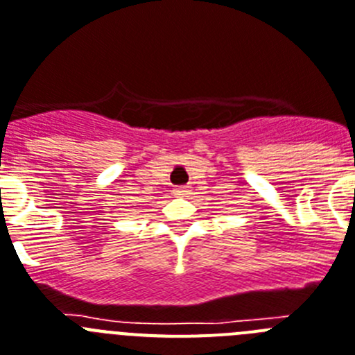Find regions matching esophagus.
Instances as JSON below:
<instances>
[{
	"mask_svg": "<svg viewBox=\"0 0 355 355\" xmlns=\"http://www.w3.org/2000/svg\"><path fill=\"white\" fill-rule=\"evenodd\" d=\"M175 195H177V196H186L187 195V189H186V187H175Z\"/></svg>",
	"mask_w": 355,
	"mask_h": 355,
	"instance_id": "34e87169",
	"label": "esophagus"
}]
</instances>
